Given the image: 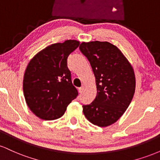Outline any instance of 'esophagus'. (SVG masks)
<instances>
[{"label":"esophagus","instance_id":"34e87169","mask_svg":"<svg viewBox=\"0 0 160 160\" xmlns=\"http://www.w3.org/2000/svg\"><path fill=\"white\" fill-rule=\"evenodd\" d=\"M84 88H85V85H84V84H82V86L79 88V92L81 93L84 90Z\"/></svg>","mask_w":160,"mask_h":160}]
</instances>
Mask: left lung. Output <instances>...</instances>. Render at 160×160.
<instances>
[{"mask_svg":"<svg viewBox=\"0 0 160 160\" xmlns=\"http://www.w3.org/2000/svg\"><path fill=\"white\" fill-rule=\"evenodd\" d=\"M80 50L90 63L97 88L94 101L82 105V112L95 126H111L122 117L135 94L132 66L120 49L109 42H82Z\"/></svg>","mask_w":160,"mask_h":160,"instance_id":"8db88e82","label":"left lung"}]
</instances>
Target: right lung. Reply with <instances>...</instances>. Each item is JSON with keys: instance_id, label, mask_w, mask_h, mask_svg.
<instances>
[{"instance_id": "add662e5", "label": "right lung", "mask_w": 160, "mask_h": 160, "mask_svg": "<svg viewBox=\"0 0 160 160\" xmlns=\"http://www.w3.org/2000/svg\"><path fill=\"white\" fill-rule=\"evenodd\" d=\"M79 45L76 40L53 43L37 53L28 64L23 78L24 96L29 109L42 120L60 118L78 96L67 59Z\"/></svg>"}]
</instances>
